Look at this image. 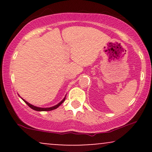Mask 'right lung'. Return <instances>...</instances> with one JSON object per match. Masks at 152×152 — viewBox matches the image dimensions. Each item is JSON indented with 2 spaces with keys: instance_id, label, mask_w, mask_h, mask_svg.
Segmentation results:
<instances>
[{
  "instance_id": "1",
  "label": "right lung",
  "mask_w": 152,
  "mask_h": 152,
  "mask_svg": "<svg viewBox=\"0 0 152 152\" xmlns=\"http://www.w3.org/2000/svg\"><path fill=\"white\" fill-rule=\"evenodd\" d=\"M65 99H66V97H64V99H63V100H62L61 102L60 103H58V104H56V106H52V107H49V108H41V107H37V106H34V105H32V104H29L28 102H26V101L24 100V99H23V100L24 102H25L26 104H27V105L29 107L31 108V109H32L35 110V111H51V110H53V109H57V108H58V106H60L61 104L62 103L64 102V101H65Z\"/></svg>"
}]
</instances>
